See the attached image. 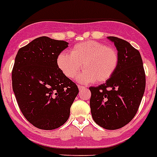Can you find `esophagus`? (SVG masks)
<instances>
[{"label":"esophagus","mask_w":157,"mask_h":157,"mask_svg":"<svg viewBox=\"0 0 157 157\" xmlns=\"http://www.w3.org/2000/svg\"><path fill=\"white\" fill-rule=\"evenodd\" d=\"M84 88H85V87L82 86V85H78V88H79V90H82V89H84Z\"/></svg>","instance_id":"esophagus-1"}]
</instances>
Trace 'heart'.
I'll use <instances>...</instances> for the list:
<instances>
[{
    "mask_svg": "<svg viewBox=\"0 0 157 157\" xmlns=\"http://www.w3.org/2000/svg\"><path fill=\"white\" fill-rule=\"evenodd\" d=\"M119 63L117 50L96 41H86L75 45L70 54L62 53L57 58L59 69L68 78L77 76L80 69H84L78 77L80 82H104L112 77Z\"/></svg>",
    "mask_w": 157,
    "mask_h": 157,
    "instance_id": "b5f03b06",
    "label": "heart"
}]
</instances>
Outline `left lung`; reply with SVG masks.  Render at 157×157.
<instances>
[{"label": "left lung", "mask_w": 157, "mask_h": 157, "mask_svg": "<svg viewBox=\"0 0 157 157\" xmlns=\"http://www.w3.org/2000/svg\"><path fill=\"white\" fill-rule=\"evenodd\" d=\"M107 39L118 50L119 63L106 83L90 87V107L95 123L106 129H117L137 114L145 89V73L138 50L122 39Z\"/></svg>", "instance_id": "obj_1"}]
</instances>
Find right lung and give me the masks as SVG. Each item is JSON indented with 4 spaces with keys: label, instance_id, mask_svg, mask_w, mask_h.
I'll return each instance as SVG.
<instances>
[{
    "label": "right lung",
    "instance_id": "add662e5",
    "mask_svg": "<svg viewBox=\"0 0 157 157\" xmlns=\"http://www.w3.org/2000/svg\"><path fill=\"white\" fill-rule=\"evenodd\" d=\"M65 41L37 38L18 50L12 73L13 89L22 114L35 127L50 130L68 120L79 90L57 65Z\"/></svg>",
    "mask_w": 157,
    "mask_h": 157
}]
</instances>
